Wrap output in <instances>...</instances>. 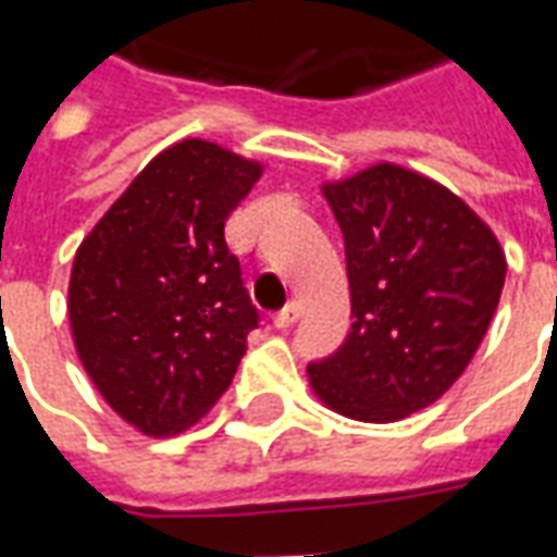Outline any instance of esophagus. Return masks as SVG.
Listing matches in <instances>:
<instances>
[{
	"instance_id": "34e87169",
	"label": "esophagus",
	"mask_w": 557,
	"mask_h": 557,
	"mask_svg": "<svg viewBox=\"0 0 557 557\" xmlns=\"http://www.w3.org/2000/svg\"><path fill=\"white\" fill-rule=\"evenodd\" d=\"M298 315H301V304L298 301L286 304V307L274 315V327H280V331H283V327H292L295 322H298Z\"/></svg>"
}]
</instances>
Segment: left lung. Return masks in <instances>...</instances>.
I'll use <instances>...</instances> for the list:
<instances>
[{"label": "left lung", "instance_id": "obj_1", "mask_svg": "<svg viewBox=\"0 0 557 557\" xmlns=\"http://www.w3.org/2000/svg\"><path fill=\"white\" fill-rule=\"evenodd\" d=\"M346 242L351 331L307 367L327 409L394 423L454 385L486 337L507 259L495 232L450 194L397 163L322 184Z\"/></svg>", "mask_w": 557, "mask_h": 557}]
</instances>
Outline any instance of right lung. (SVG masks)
<instances>
[{"label": "right lung", "instance_id": "right-lung-1", "mask_svg": "<svg viewBox=\"0 0 557 557\" xmlns=\"http://www.w3.org/2000/svg\"><path fill=\"white\" fill-rule=\"evenodd\" d=\"M262 163L208 139L163 148L83 238L67 319L83 370L143 435L187 430L230 387L259 310L223 230Z\"/></svg>", "mask_w": 557, "mask_h": 557}]
</instances>
